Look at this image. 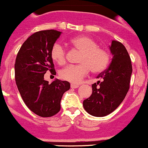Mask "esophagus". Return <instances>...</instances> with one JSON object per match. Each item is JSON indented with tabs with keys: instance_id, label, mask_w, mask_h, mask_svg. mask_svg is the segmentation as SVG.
I'll return each mask as SVG.
<instances>
[{
	"instance_id": "34e87169",
	"label": "esophagus",
	"mask_w": 148,
	"mask_h": 148,
	"mask_svg": "<svg viewBox=\"0 0 148 148\" xmlns=\"http://www.w3.org/2000/svg\"><path fill=\"white\" fill-rule=\"evenodd\" d=\"M79 86V84H71V88H78Z\"/></svg>"
}]
</instances>
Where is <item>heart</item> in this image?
<instances>
[{"instance_id":"obj_1","label":"heart","mask_w":148,"mask_h":148,"mask_svg":"<svg viewBox=\"0 0 148 148\" xmlns=\"http://www.w3.org/2000/svg\"><path fill=\"white\" fill-rule=\"evenodd\" d=\"M69 43L74 49L79 51L77 65H69L60 71L62 79L77 84L89 74H99L106 69L110 61V56L106 50L98 47V44L92 38L87 36H78L71 38ZM52 59L58 65H64L66 62V51L59 42H56L51 51Z\"/></svg>"}]
</instances>
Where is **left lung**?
Returning <instances> with one entry per match:
<instances>
[{"instance_id": "left-lung-1", "label": "left lung", "mask_w": 148, "mask_h": 148, "mask_svg": "<svg viewBox=\"0 0 148 148\" xmlns=\"http://www.w3.org/2000/svg\"><path fill=\"white\" fill-rule=\"evenodd\" d=\"M110 50L112 61L108 68L97 77L102 82L92 84V95L83 102L86 111L94 116H105L112 113L130 90L132 72L130 55L124 45L118 41H112Z\"/></svg>"}]
</instances>
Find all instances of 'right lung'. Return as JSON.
Here are the masks:
<instances>
[{
    "instance_id": "1",
    "label": "right lung",
    "mask_w": 148,
    "mask_h": 148,
    "mask_svg": "<svg viewBox=\"0 0 148 148\" xmlns=\"http://www.w3.org/2000/svg\"><path fill=\"white\" fill-rule=\"evenodd\" d=\"M54 29L37 32L20 48L15 61V80L26 106L41 117H51L61 110V100L69 90L67 81L56 79L51 84L44 79L49 71L56 75L51 56L52 46L61 35Z\"/></svg>"
}]
</instances>
